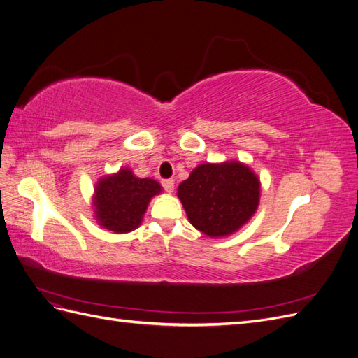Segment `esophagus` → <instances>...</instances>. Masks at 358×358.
<instances>
[{
    "label": "esophagus",
    "instance_id": "1",
    "mask_svg": "<svg viewBox=\"0 0 358 358\" xmlns=\"http://www.w3.org/2000/svg\"><path fill=\"white\" fill-rule=\"evenodd\" d=\"M161 185L167 192H173V189H175V182H173L171 179H162Z\"/></svg>",
    "mask_w": 358,
    "mask_h": 358
}]
</instances>
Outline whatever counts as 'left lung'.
I'll use <instances>...</instances> for the list:
<instances>
[{"mask_svg":"<svg viewBox=\"0 0 358 358\" xmlns=\"http://www.w3.org/2000/svg\"><path fill=\"white\" fill-rule=\"evenodd\" d=\"M189 222L210 237L229 236L255 213L259 180L242 162L201 164L178 188Z\"/></svg>","mask_w":358,"mask_h":358,"instance_id":"8db88e82","label":"left lung"}]
</instances>
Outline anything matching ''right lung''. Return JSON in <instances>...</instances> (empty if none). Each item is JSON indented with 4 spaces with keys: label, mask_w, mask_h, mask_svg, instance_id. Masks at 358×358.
Returning <instances> with one entry per match:
<instances>
[{
    "label": "right lung",
    "mask_w": 358,
    "mask_h": 358,
    "mask_svg": "<svg viewBox=\"0 0 358 358\" xmlns=\"http://www.w3.org/2000/svg\"><path fill=\"white\" fill-rule=\"evenodd\" d=\"M159 192V183L154 179H138L131 170H119L95 188L96 220L115 233L133 231L142 222L149 200Z\"/></svg>",
    "instance_id": "1"
}]
</instances>
